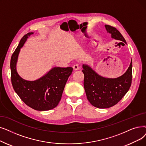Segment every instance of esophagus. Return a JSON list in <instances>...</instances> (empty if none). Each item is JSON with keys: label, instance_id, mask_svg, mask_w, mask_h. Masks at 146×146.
Returning a JSON list of instances; mask_svg holds the SVG:
<instances>
[{"label": "esophagus", "instance_id": "34e87169", "mask_svg": "<svg viewBox=\"0 0 146 146\" xmlns=\"http://www.w3.org/2000/svg\"><path fill=\"white\" fill-rule=\"evenodd\" d=\"M73 70H78L79 69V66L78 64H74L73 67Z\"/></svg>", "mask_w": 146, "mask_h": 146}]
</instances>
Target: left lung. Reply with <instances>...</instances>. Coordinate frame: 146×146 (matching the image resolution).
Returning <instances> with one entry per match:
<instances>
[{
	"instance_id": "obj_1",
	"label": "left lung",
	"mask_w": 146,
	"mask_h": 146,
	"mask_svg": "<svg viewBox=\"0 0 146 146\" xmlns=\"http://www.w3.org/2000/svg\"><path fill=\"white\" fill-rule=\"evenodd\" d=\"M105 27L113 39L126 43L123 36L115 27L109 25H105ZM82 67L87 99L97 108L106 109L115 106L130 88L132 76V60L126 72L121 76L113 79L101 76L88 65L83 64Z\"/></svg>"
}]
</instances>
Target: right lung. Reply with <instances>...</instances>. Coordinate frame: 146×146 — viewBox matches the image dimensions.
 <instances>
[{"label":"right lung","mask_w":146,"mask_h":146,"mask_svg":"<svg viewBox=\"0 0 146 146\" xmlns=\"http://www.w3.org/2000/svg\"><path fill=\"white\" fill-rule=\"evenodd\" d=\"M32 34L33 32H30L24 35L12 54L10 62L11 82L14 91L25 104L36 110L46 111L58 104L73 68L54 67L42 78L34 81L21 78L16 69L18 54L27 38Z\"/></svg>","instance_id":"right-lung-1"}]
</instances>
